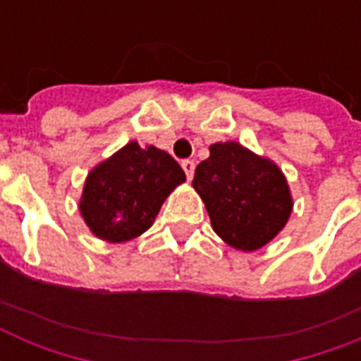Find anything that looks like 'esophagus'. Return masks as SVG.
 I'll list each match as a JSON object with an SVG mask.
<instances>
[{"label": "esophagus", "instance_id": "obj_1", "mask_svg": "<svg viewBox=\"0 0 361 361\" xmlns=\"http://www.w3.org/2000/svg\"><path fill=\"white\" fill-rule=\"evenodd\" d=\"M181 169H183V172H185L187 180H192V174H195V163L189 161V159H185V161H181Z\"/></svg>", "mask_w": 361, "mask_h": 361}]
</instances>
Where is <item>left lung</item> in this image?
<instances>
[{
	"mask_svg": "<svg viewBox=\"0 0 361 361\" xmlns=\"http://www.w3.org/2000/svg\"><path fill=\"white\" fill-rule=\"evenodd\" d=\"M192 187L215 234L238 251L266 245L292 214L290 189L279 166L238 142L212 144L209 157L195 170Z\"/></svg>",
	"mask_w": 361,
	"mask_h": 361,
	"instance_id": "left-lung-1",
	"label": "left lung"
}]
</instances>
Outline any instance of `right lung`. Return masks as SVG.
<instances>
[{"label": "right lung", "mask_w": 361, "mask_h": 361, "mask_svg": "<svg viewBox=\"0 0 361 361\" xmlns=\"http://www.w3.org/2000/svg\"><path fill=\"white\" fill-rule=\"evenodd\" d=\"M185 172L163 149L129 142L87 174L80 214L99 240L121 243L153 225Z\"/></svg>", "instance_id": "add662e5"}]
</instances>
